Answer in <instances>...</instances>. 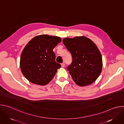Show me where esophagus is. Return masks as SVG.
I'll return each instance as SVG.
<instances>
[{
	"instance_id": "1",
	"label": "esophagus",
	"mask_w": 124,
	"mask_h": 124,
	"mask_svg": "<svg viewBox=\"0 0 124 124\" xmlns=\"http://www.w3.org/2000/svg\"><path fill=\"white\" fill-rule=\"evenodd\" d=\"M61 67H62V68H64V67H65V64L63 63H62L61 64Z\"/></svg>"
}]
</instances>
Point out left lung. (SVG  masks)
Wrapping results in <instances>:
<instances>
[{
  "mask_svg": "<svg viewBox=\"0 0 124 124\" xmlns=\"http://www.w3.org/2000/svg\"><path fill=\"white\" fill-rule=\"evenodd\" d=\"M63 43L72 56V62L67 69L73 80L80 86L93 83L102 67L101 55L97 46L84 36L65 38Z\"/></svg>",
  "mask_w": 124,
  "mask_h": 124,
  "instance_id": "obj_1",
  "label": "left lung"
}]
</instances>
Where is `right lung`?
<instances>
[{"label":"right lung","mask_w":124,"mask_h":124,"mask_svg":"<svg viewBox=\"0 0 124 124\" xmlns=\"http://www.w3.org/2000/svg\"><path fill=\"white\" fill-rule=\"evenodd\" d=\"M61 39L57 36L41 35L34 37L24 48L20 59V68L30 82L45 85L54 77L61 65L55 61L53 51Z\"/></svg>","instance_id":"right-lung-1"}]
</instances>
